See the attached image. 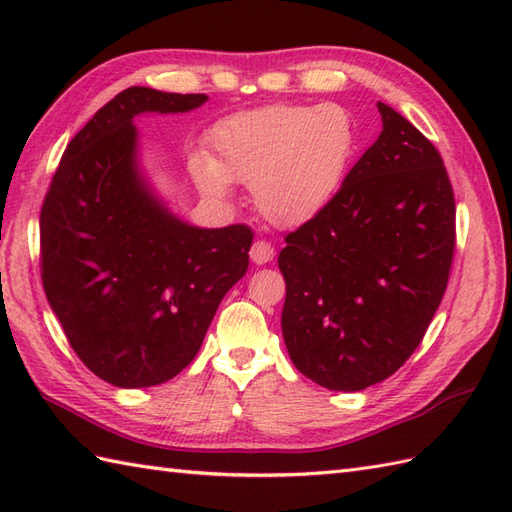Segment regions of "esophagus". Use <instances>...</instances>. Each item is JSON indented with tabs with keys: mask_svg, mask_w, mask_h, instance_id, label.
Masks as SVG:
<instances>
[{
	"mask_svg": "<svg viewBox=\"0 0 512 512\" xmlns=\"http://www.w3.org/2000/svg\"><path fill=\"white\" fill-rule=\"evenodd\" d=\"M275 257V248L270 246L264 239H257V242L250 246V262L257 264V266H264L268 262H273Z\"/></svg>",
	"mask_w": 512,
	"mask_h": 512,
	"instance_id": "esophagus-1",
	"label": "esophagus"
}]
</instances>
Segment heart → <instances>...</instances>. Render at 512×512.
I'll return each instance as SVG.
<instances>
[{"instance_id":"obj_1","label":"heart","mask_w":512,"mask_h":512,"mask_svg":"<svg viewBox=\"0 0 512 512\" xmlns=\"http://www.w3.org/2000/svg\"><path fill=\"white\" fill-rule=\"evenodd\" d=\"M356 125L343 107L268 105L237 112L209 132L211 156H195L191 173L204 195L226 200L231 182L250 184L266 222L297 228L339 193L356 154Z\"/></svg>"}]
</instances>
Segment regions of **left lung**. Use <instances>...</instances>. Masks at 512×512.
<instances>
[{"mask_svg": "<svg viewBox=\"0 0 512 512\" xmlns=\"http://www.w3.org/2000/svg\"><path fill=\"white\" fill-rule=\"evenodd\" d=\"M325 209L286 235L290 361L334 391L389 378L420 345L449 281L455 200L444 162L394 107Z\"/></svg>", "mask_w": 512, "mask_h": 512, "instance_id": "1", "label": "left lung"}]
</instances>
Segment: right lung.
<instances>
[{
  "label": "right lung",
  "mask_w": 512,
  "mask_h": 512,
  "mask_svg": "<svg viewBox=\"0 0 512 512\" xmlns=\"http://www.w3.org/2000/svg\"><path fill=\"white\" fill-rule=\"evenodd\" d=\"M206 101L151 88L116 94L70 140L43 200L50 308L85 367L121 389L180 374L248 270V226L184 222L140 167L134 118L184 114Z\"/></svg>",
  "instance_id": "add662e5"
}]
</instances>
